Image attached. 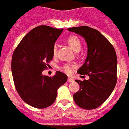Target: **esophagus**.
Instances as JSON below:
<instances>
[{"mask_svg":"<svg viewBox=\"0 0 129 129\" xmlns=\"http://www.w3.org/2000/svg\"><path fill=\"white\" fill-rule=\"evenodd\" d=\"M67 82H74V79L72 78H71V77H68V79H67Z\"/></svg>","mask_w":129,"mask_h":129,"instance_id":"obj_1","label":"esophagus"}]
</instances>
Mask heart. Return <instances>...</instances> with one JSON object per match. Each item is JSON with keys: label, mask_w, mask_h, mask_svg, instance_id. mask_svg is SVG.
<instances>
[{"label": "heart", "mask_w": 129, "mask_h": 129, "mask_svg": "<svg viewBox=\"0 0 129 129\" xmlns=\"http://www.w3.org/2000/svg\"><path fill=\"white\" fill-rule=\"evenodd\" d=\"M67 42L68 43V45L73 49V50L76 52L81 50V49L82 47V42L81 39L79 38L78 36L75 35H70L67 39ZM52 53H53L54 56H55L56 54H57V45H54V47H53ZM75 67V66L73 65V64H64L60 67V70L62 72H64V73L67 74V75H70V74L72 73L73 69Z\"/></svg>", "instance_id": "b5f03b06"}]
</instances>
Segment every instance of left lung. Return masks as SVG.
Returning a JSON list of instances; mask_svg holds the SVG:
<instances>
[{"instance_id":"obj_1","label":"left lung","mask_w":129,"mask_h":129,"mask_svg":"<svg viewBox=\"0 0 129 129\" xmlns=\"http://www.w3.org/2000/svg\"><path fill=\"white\" fill-rule=\"evenodd\" d=\"M82 35L88 47L85 62L77 71L87 75L88 80H75L79 90L73 95L76 104L84 109H94L107 100L117 81V57L114 46L98 30L88 26L69 28Z\"/></svg>"}]
</instances>
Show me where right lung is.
I'll return each mask as SVG.
<instances>
[{"label":"right lung","mask_w":129,"mask_h":129,"mask_svg":"<svg viewBox=\"0 0 129 129\" xmlns=\"http://www.w3.org/2000/svg\"><path fill=\"white\" fill-rule=\"evenodd\" d=\"M62 31L47 25L36 27L13 52L11 69L15 87L21 99L31 107H50L56 99L58 88L67 80V76L59 71L52 77L42 75L53 58L54 42Z\"/></svg>","instance_id":"add662e5"}]
</instances>
